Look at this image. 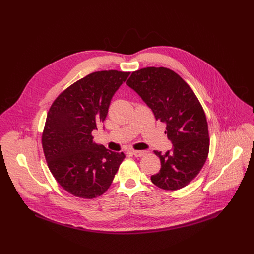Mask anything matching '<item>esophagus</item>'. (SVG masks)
<instances>
[{
  "mask_svg": "<svg viewBox=\"0 0 254 254\" xmlns=\"http://www.w3.org/2000/svg\"><path fill=\"white\" fill-rule=\"evenodd\" d=\"M132 155L136 158L143 157L144 155H146V151H132Z\"/></svg>",
  "mask_w": 254,
  "mask_h": 254,
  "instance_id": "obj_1",
  "label": "esophagus"
}]
</instances>
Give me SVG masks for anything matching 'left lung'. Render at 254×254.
<instances>
[{"label": "left lung", "instance_id": "1", "mask_svg": "<svg viewBox=\"0 0 254 254\" xmlns=\"http://www.w3.org/2000/svg\"><path fill=\"white\" fill-rule=\"evenodd\" d=\"M127 84L153 111L157 121L166 124L173 148L166 154L155 151L161 170L151 177L164 190L187 186L203 168L209 153L206 115L192 88L173 70L146 67L133 71Z\"/></svg>", "mask_w": 254, "mask_h": 254}]
</instances>
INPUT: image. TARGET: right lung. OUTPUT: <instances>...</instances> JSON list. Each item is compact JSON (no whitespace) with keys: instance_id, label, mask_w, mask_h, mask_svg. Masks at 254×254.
<instances>
[{"instance_id":"right-lung-1","label":"right lung","mask_w":254,"mask_h":254,"mask_svg":"<svg viewBox=\"0 0 254 254\" xmlns=\"http://www.w3.org/2000/svg\"><path fill=\"white\" fill-rule=\"evenodd\" d=\"M128 75L118 70L93 72L62 91L47 114L42 147L48 168L75 197L105 193L126 158L96 144L92 131L105 120L114 94Z\"/></svg>"}]
</instances>
